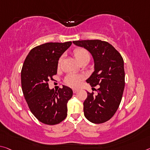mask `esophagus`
Instances as JSON below:
<instances>
[{
  "instance_id": "1",
  "label": "esophagus",
  "mask_w": 150,
  "mask_h": 150,
  "mask_svg": "<svg viewBox=\"0 0 150 150\" xmlns=\"http://www.w3.org/2000/svg\"><path fill=\"white\" fill-rule=\"evenodd\" d=\"M73 93H76L79 91V89H73Z\"/></svg>"
}]
</instances>
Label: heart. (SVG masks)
I'll list each match as a JSON object with an SVG mask.
<instances>
[{"mask_svg": "<svg viewBox=\"0 0 150 150\" xmlns=\"http://www.w3.org/2000/svg\"><path fill=\"white\" fill-rule=\"evenodd\" d=\"M73 54L77 59V60L79 61L80 63L83 62L85 61H89L90 60V53L89 52L83 47H78L76 48L74 51H73ZM63 56H61L60 58L59 59L58 61V65H59L62 61ZM83 81V77L81 75L77 74H73V73H70L66 76L64 82L65 83L68 85L69 87L72 88H77L80 86L81 84Z\"/></svg>", "mask_w": 150, "mask_h": 150, "instance_id": "b5f03b06", "label": "heart"}]
</instances>
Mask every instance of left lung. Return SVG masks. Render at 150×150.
<instances>
[{
    "label": "left lung",
    "instance_id": "8db88e82",
    "mask_svg": "<svg viewBox=\"0 0 150 150\" xmlns=\"http://www.w3.org/2000/svg\"><path fill=\"white\" fill-rule=\"evenodd\" d=\"M73 42L91 53L95 71L86 81L93 87L99 85L97 96L93 91L87 92V97L83 103L84 115L93 123H105L114 115L122 101L125 87L123 59L106 41L83 40Z\"/></svg>",
    "mask_w": 150,
    "mask_h": 150
}]
</instances>
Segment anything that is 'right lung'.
<instances>
[{
    "label": "right lung",
    "mask_w": 150,
    "mask_h": 150,
    "mask_svg": "<svg viewBox=\"0 0 150 150\" xmlns=\"http://www.w3.org/2000/svg\"><path fill=\"white\" fill-rule=\"evenodd\" d=\"M72 42H47L30 50L21 69V86L30 111L47 125H56L67 115V101L73 96L71 88L63 85L57 91L48 82L57 73L58 61Z\"/></svg>",
    "instance_id": "add662e5"
}]
</instances>
